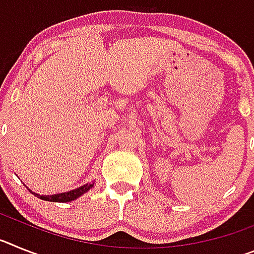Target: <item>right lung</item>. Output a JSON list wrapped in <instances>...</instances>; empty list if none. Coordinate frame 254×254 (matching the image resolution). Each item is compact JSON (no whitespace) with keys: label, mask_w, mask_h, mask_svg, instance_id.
<instances>
[{"label":"right lung","mask_w":254,"mask_h":254,"mask_svg":"<svg viewBox=\"0 0 254 254\" xmlns=\"http://www.w3.org/2000/svg\"><path fill=\"white\" fill-rule=\"evenodd\" d=\"M94 187V182L93 183H86V185L81 186V187L76 188V190H68V192H64V193H57V194H39L33 192L31 190H29L31 193L34 194L35 197L40 199H44V201H49V202H69V201H73V199L78 198L80 196H82L84 193H86L87 190H91Z\"/></svg>","instance_id":"right-lung-1"}]
</instances>
